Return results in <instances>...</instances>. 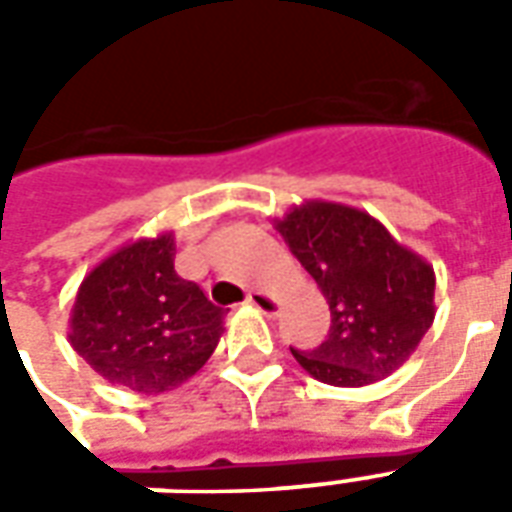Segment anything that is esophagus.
<instances>
[{
  "label": "esophagus",
  "instance_id": "1",
  "mask_svg": "<svg viewBox=\"0 0 512 512\" xmlns=\"http://www.w3.org/2000/svg\"><path fill=\"white\" fill-rule=\"evenodd\" d=\"M246 304H249V307H255V310H260L263 315H274V312H277V299H274V296H268V293H263V290H252V293L246 296Z\"/></svg>",
  "mask_w": 512,
  "mask_h": 512
}]
</instances>
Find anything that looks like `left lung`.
<instances>
[{
    "label": "left lung",
    "instance_id": "obj_1",
    "mask_svg": "<svg viewBox=\"0 0 512 512\" xmlns=\"http://www.w3.org/2000/svg\"><path fill=\"white\" fill-rule=\"evenodd\" d=\"M277 230L332 312L318 348H290L296 362L332 386H365L395 373L436 315L433 268L370 213L337 202L293 208Z\"/></svg>",
    "mask_w": 512,
    "mask_h": 512
}]
</instances>
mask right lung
I'll list each match as a JSON object with an SVG mask.
<instances>
[{"label": "right lung", "mask_w": 512, "mask_h": 512, "mask_svg": "<svg viewBox=\"0 0 512 512\" xmlns=\"http://www.w3.org/2000/svg\"><path fill=\"white\" fill-rule=\"evenodd\" d=\"M224 310L175 271L172 233L117 249L84 277L71 345L98 376L158 395L189 381L224 332Z\"/></svg>", "instance_id": "obj_1"}]
</instances>
